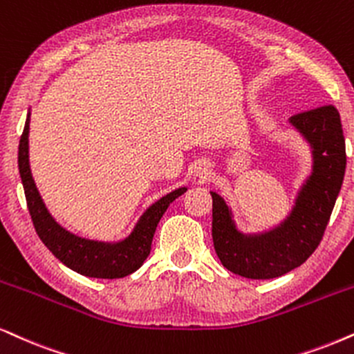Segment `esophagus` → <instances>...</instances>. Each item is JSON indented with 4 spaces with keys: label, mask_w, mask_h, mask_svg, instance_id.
<instances>
[{
    "label": "esophagus",
    "mask_w": 354,
    "mask_h": 354,
    "mask_svg": "<svg viewBox=\"0 0 354 354\" xmlns=\"http://www.w3.org/2000/svg\"><path fill=\"white\" fill-rule=\"evenodd\" d=\"M199 174H205V169H203V171H199Z\"/></svg>",
    "instance_id": "34e87169"
}]
</instances>
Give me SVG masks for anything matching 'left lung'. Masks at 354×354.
Masks as SVG:
<instances>
[{"mask_svg": "<svg viewBox=\"0 0 354 354\" xmlns=\"http://www.w3.org/2000/svg\"><path fill=\"white\" fill-rule=\"evenodd\" d=\"M310 150V173L299 186L288 216L271 229L245 234L223 196H212V239L227 270L248 279H272L301 266L319 247L342 189L346 151L342 119L324 106L289 119Z\"/></svg>", "mask_w": 354, "mask_h": 354, "instance_id": "obj_1", "label": "left lung"}]
</instances>
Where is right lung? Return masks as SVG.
<instances>
[{"mask_svg":"<svg viewBox=\"0 0 354 354\" xmlns=\"http://www.w3.org/2000/svg\"><path fill=\"white\" fill-rule=\"evenodd\" d=\"M29 124H30V107L26 118L24 131L19 140V151H17V167L22 187H24L28 209L32 217L35 232L44 245L50 250L55 258L60 259L70 270L80 272L88 277H100V279H115L132 274L144 265L147 257L150 254L151 240H153L156 225L160 218L167 212L168 205L174 199L180 198L183 192L187 191L186 186L178 187L167 196L150 204L138 221L133 225L131 234L115 241L93 240L73 234L65 229L62 223L55 221L50 210L47 209L42 196L35 186L29 163Z\"/></svg>","mask_w":354,"mask_h":354,"instance_id":"add662e5","label":"right lung"}]
</instances>
